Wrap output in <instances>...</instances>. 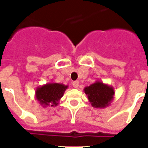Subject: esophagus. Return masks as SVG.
Instances as JSON below:
<instances>
[{
    "label": "esophagus",
    "instance_id": "esophagus-1",
    "mask_svg": "<svg viewBox=\"0 0 148 148\" xmlns=\"http://www.w3.org/2000/svg\"><path fill=\"white\" fill-rule=\"evenodd\" d=\"M72 84H73V87H74V88H77L79 87V82L77 81H74V82L72 83Z\"/></svg>",
    "mask_w": 148,
    "mask_h": 148
}]
</instances>
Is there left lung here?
Masks as SVG:
<instances>
[{
    "instance_id": "obj_1",
    "label": "left lung",
    "mask_w": 148,
    "mask_h": 148,
    "mask_svg": "<svg viewBox=\"0 0 148 148\" xmlns=\"http://www.w3.org/2000/svg\"><path fill=\"white\" fill-rule=\"evenodd\" d=\"M84 91L91 106L95 108L108 107L113 101L115 94L112 86L103 84L101 81H96L90 86L85 87Z\"/></svg>"
}]
</instances>
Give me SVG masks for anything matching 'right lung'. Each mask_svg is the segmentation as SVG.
I'll use <instances>...</instances> for the list:
<instances>
[{
    "instance_id": "right-lung-1",
    "label": "right lung",
    "mask_w": 148,
    "mask_h": 148,
    "mask_svg": "<svg viewBox=\"0 0 148 148\" xmlns=\"http://www.w3.org/2000/svg\"><path fill=\"white\" fill-rule=\"evenodd\" d=\"M68 86L59 83H47L37 88L35 98L43 108L56 107Z\"/></svg>"
}]
</instances>
